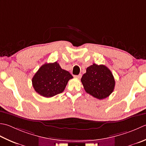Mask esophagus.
<instances>
[{
	"label": "esophagus",
	"instance_id": "obj_1",
	"mask_svg": "<svg viewBox=\"0 0 146 146\" xmlns=\"http://www.w3.org/2000/svg\"><path fill=\"white\" fill-rule=\"evenodd\" d=\"M74 76H75V78H80L82 77V74H79L78 75H75Z\"/></svg>",
	"mask_w": 146,
	"mask_h": 146
}]
</instances>
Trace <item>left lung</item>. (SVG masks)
<instances>
[{"instance_id":"1","label":"left lung","mask_w":146,"mask_h":146,"mask_svg":"<svg viewBox=\"0 0 146 146\" xmlns=\"http://www.w3.org/2000/svg\"><path fill=\"white\" fill-rule=\"evenodd\" d=\"M81 82L86 92L98 99L108 98L113 92L115 81L110 70L104 65L88 66Z\"/></svg>"}]
</instances>
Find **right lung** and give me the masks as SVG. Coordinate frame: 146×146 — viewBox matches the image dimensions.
Masks as SVG:
<instances>
[{
  "mask_svg": "<svg viewBox=\"0 0 146 146\" xmlns=\"http://www.w3.org/2000/svg\"><path fill=\"white\" fill-rule=\"evenodd\" d=\"M73 76L62 70L58 62L45 63L39 68L32 78L34 89L45 98H51L62 93Z\"/></svg>",
  "mask_w": 146,
  "mask_h": 146,
  "instance_id": "1",
  "label": "right lung"
}]
</instances>
